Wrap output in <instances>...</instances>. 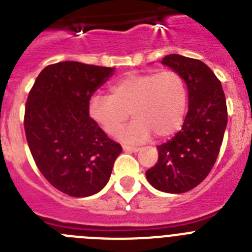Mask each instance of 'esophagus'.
Wrapping results in <instances>:
<instances>
[{
	"instance_id": "esophagus-1",
	"label": "esophagus",
	"mask_w": 252,
	"mask_h": 252,
	"mask_svg": "<svg viewBox=\"0 0 252 252\" xmlns=\"http://www.w3.org/2000/svg\"><path fill=\"white\" fill-rule=\"evenodd\" d=\"M122 149H124L125 151H131V153H137V151L140 150V149L136 148V146H128V145H124L122 146Z\"/></svg>"
}]
</instances>
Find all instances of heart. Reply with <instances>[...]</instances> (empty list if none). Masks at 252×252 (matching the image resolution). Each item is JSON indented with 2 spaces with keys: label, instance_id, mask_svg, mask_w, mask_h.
<instances>
[{
  "label": "heart",
  "instance_id": "obj_1",
  "mask_svg": "<svg viewBox=\"0 0 252 252\" xmlns=\"http://www.w3.org/2000/svg\"><path fill=\"white\" fill-rule=\"evenodd\" d=\"M188 106V87L174 69L132 73L111 84L110 95L94 94L88 103L91 119L108 135L121 133L125 142H144L153 133L166 139L180 130Z\"/></svg>",
  "mask_w": 252,
  "mask_h": 252
}]
</instances>
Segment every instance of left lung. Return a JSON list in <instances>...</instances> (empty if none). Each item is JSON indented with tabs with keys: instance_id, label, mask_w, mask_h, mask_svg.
I'll list each match as a JSON object with an SVG mask.
<instances>
[{
	"instance_id": "1",
	"label": "left lung",
	"mask_w": 252,
	"mask_h": 252,
	"mask_svg": "<svg viewBox=\"0 0 252 252\" xmlns=\"http://www.w3.org/2000/svg\"><path fill=\"white\" fill-rule=\"evenodd\" d=\"M161 63L183 75L189 110L182 130L158 146L159 159L146 178L161 192L184 193L203 182L215 165L227 125L226 97L220 79L201 60L170 54Z\"/></svg>"
}]
</instances>
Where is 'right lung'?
<instances>
[{
	"label": "right lung",
	"mask_w": 252,
	"mask_h": 252,
	"mask_svg": "<svg viewBox=\"0 0 252 252\" xmlns=\"http://www.w3.org/2000/svg\"><path fill=\"white\" fill-rule=\"evenodd\" d=\"M112 73L60 62L44 68L29 92L24 127L31 155L49 183L70 197L99 192L122 151L88 112L92 94Z\"/></svg>",
	"instance_id": "add662e5"
}]
</instances>
